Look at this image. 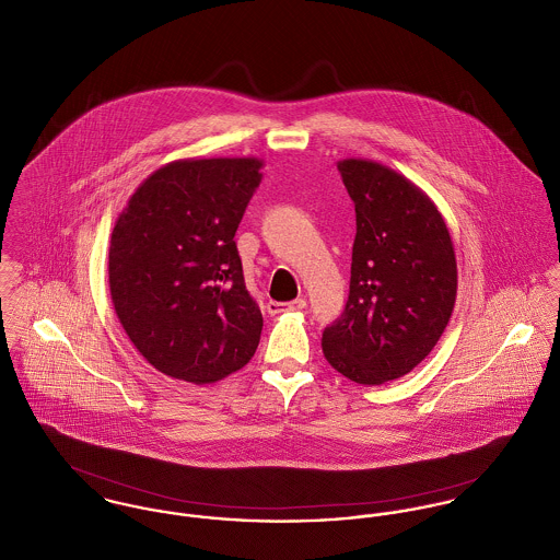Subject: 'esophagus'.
I'll return each instance as SVG.
<instances>
[{
    "mask_svg": "<svg viewBox=\"0 0 560 560\" xmlns=\"http://www.w3.org/2000/svg\"><path fill=\"white\" fill-rule=\"evenodd\" d=\"M306 306V301L304 299H296V301L290 302H275L270 301L266 304V308H268V313H283V311H301Z\"/></svg>",
    "mask_w": 560,
    "mask_h": 560,
    "instance_id": "esophagus-1",
    "label": "esophagus"
}]
</instances>
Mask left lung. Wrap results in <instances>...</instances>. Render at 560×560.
<instances>
[{"mask_svg":"<svg viewBox=\"0 0 560 560\" xmlns=\"http://www.w3.org/2000/svg\"><path fill=\"white\" fill-rule=\"evenodd\" d=\"M339 173L355 205V238L343 315L324 330L322 349L347 380L382 386L441 339L456 302V256L443 217L409 178L353 158Z\"/></svg>","mask_w":560,"mask_h":560,"instance_id":"8db88e82","label":"left lung"}]
</instances>
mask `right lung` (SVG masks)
I'll list each match as a JSON object with an SVG mask.
<instances>
[{
	"mask_svg": "<svg viewBox=\"0 0 560 560\" xmlns=\"http://www.w3.org/2000/svg\"><path fill=\"white\" fill-rule=\"evenodd\" d=\"M261 160H178L140 183L108 252L115 313L160 373L215 384L256 353L261 311L234 234L261 180Z\"/></svg>",
	"mask_w": 560,
	"mask_h": 560,
	"instance_id": "add662e5",
	"label": "right lung"
}]
</instances>
